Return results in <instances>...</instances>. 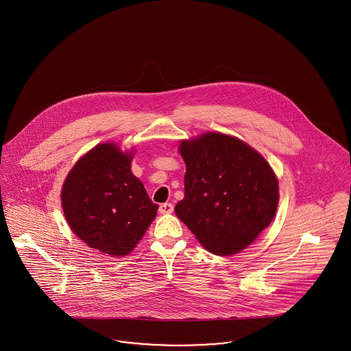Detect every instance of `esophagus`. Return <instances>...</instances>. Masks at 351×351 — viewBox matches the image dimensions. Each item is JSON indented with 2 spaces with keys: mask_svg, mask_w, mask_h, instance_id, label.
I'll return each mask as SVG.
<instances>
[{
  "mask_svg": "<svg viewBox=\"0 0 351 351\" xmlns=\"http://www.w3.org/2000/svg\"><path fill=\"white\" fill-rule=\"evenodd\" d=\"M173 210H174V206L170 202H165V204H160V213H162V215H169Z\"/></svg>",
  "mask_w": 351,
  "mask_h": 351,
  "instance_id": "1",
  "label": "esophagus"
}]
</instances>
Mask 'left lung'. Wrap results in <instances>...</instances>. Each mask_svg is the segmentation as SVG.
<instances>
[{
    "mask_svg": "<svg viewBox=\"0 0 351 351\" xmlns=\"http://www.w3.org/2000/svg\"><path fill=\"white\" fill-rule=\"evenodd\" d=\"M180 154L186 173L177 217L215 255L247 248L271 223L279 202L268 162L240 139L219 132L182 141Z\"/></svg>",
    "mask_w": 351,
    "mask_h": 351,
    "instance_id": "8db88e82",
    "label": "left lung"
}]
</instances>
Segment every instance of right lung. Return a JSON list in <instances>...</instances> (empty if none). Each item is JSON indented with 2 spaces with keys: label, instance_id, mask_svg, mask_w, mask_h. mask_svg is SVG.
<instances>
[{
  "label": "right lung",
  "instance_id": "right-lung-1",
  "mask_svg": "<svg viewBox=\"0 0 351 351\" xmlns=\"http://www.w3.org/2000/svg\"><path fill=\"white\" fill-rule=\"evenodd\" d=\"M131 158L114 143L97 145L75 165L62 191L73 233L110 256L128 255L157 216L158 205L131 173Z\"/></svg>",
  "mask_w": 351,
  "mask_h": 351
}]
</instances>
